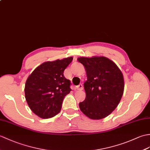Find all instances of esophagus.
Masks as SVG:
<instances>
[{
	"instance_id": "esophagus-1",
	"label": "esophagus",
	"mask_w": 150,
	"mask_h": 150,
	"mask_svg": "<svg viewBox=\"0 0 150 150\" xmlns=\"http://www.w3.org/2000/svg\"><path fill=\"white\" fill-rule=\"evenodd\" d=\"M76 89L79 90V91H81V90L83 89V86L82 84H79V86H77L76 87Z\"/></svg>"
}]
</instances>
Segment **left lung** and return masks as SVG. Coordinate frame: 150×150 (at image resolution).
Returning a JSON list of instances; mask_svg holds the SVG:
<instances>
[{
  "instance_id": "obj_1",
  "label": "left lung",
  "mask_w": 150,
  "mask_h": 150,
  "mask_svg": "<svg viewBox=\"0 0 150 150\" xmlns=\"http://www.w3.org/2000/svg\"><path fill=\"white\" fill-rule=\"evenodd\" d=\"M77 60L84 67L88 78L83 84L86 96L79 103L80 109L90 119H103L116 109L123 96L122 73L105 57H79Z\"/></svg>"
}]
</instances>
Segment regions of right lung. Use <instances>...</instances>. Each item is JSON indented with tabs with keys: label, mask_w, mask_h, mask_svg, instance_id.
<instances>
[{
	"label": "right lung",
	"mask_w": 150,
	"mask_h": 150,
	"mask_svg": "<svg viewBox=\"0 0 150 150\" xmlns=\"http://www.w3.org/2000/svg\"><path fill=\"white\" fill-rule=\"evenodd\" d=\"M73 57L41 64L28 77L25 96L33 112L43 119L55 116L61 109L64 97L71 91L70 81L64 76Z\"/></svg>",
	"instance_id": "add662e5"
}]
</instances>
